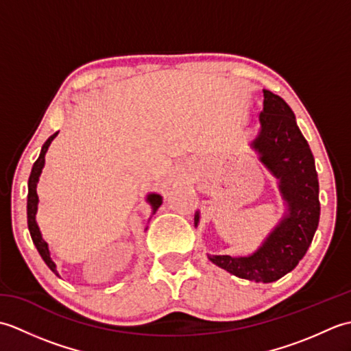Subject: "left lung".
Returning a JSON list of instances; mask_svg holds the SVG:
<instances>
[{"instance_id": "left-lung-1", "label": "left lung", "mask_w": 351, "mask_h": 351, "mask_svg": "<svg viewBox=\"0 0 351 351\" xmlns=\"http://www.w3.org/2000/svg\"><path fill=\"white\" fill-rule=\"evenodd\" d=\"M261 131L252 146L259 160L279 180L288 204L282 219L265 243L250 256H210L215 265L238 278L274 282L300 263L309 249L319 221L318 176L314 155L295 122V116L280 96L264 90ZM199 214L195 223L197 225Z\"/></svg>"}]
</instances>
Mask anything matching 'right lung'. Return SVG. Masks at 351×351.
I'll list each match as a JSON object with an SVG mask.
<instances>
[{
	"label": "right lung",
	"instance_id": "add662e5",
	"mask_svg": "<svg viewBox=\"0 0 351 351\" xmlns=\"http://www.w3.org/2000/svg\"><path fill=\"white\" fill-rule=\"evenodd\" d=\"M58 132L52 134V136L45 141V145L42 146V151H40V155L39 158L36 160V162L33 164V169H32V173H29V178H28V199H27V221H28V230H29V235H32V240L36 245L37 252L40 253L42 259L45 261V264H47L52 273H57L56 270V264L52 263V259L49 256V250H48V244L43 241V238L40 235V230H39V226H37L36 223V211H37V202H39V197H37V193H36V185H37V181H39V176L42 173V169H43V164H45V154H47L48 147L51 145V141L54 140V137L57 136ZM147 202L152 205V210L154 213L158 210L160 205L162 204V199L160 195H149L147 196Z\"/></svg>",
	"mask_w": 351,
	"mask_h": 351
}]
</instances>
